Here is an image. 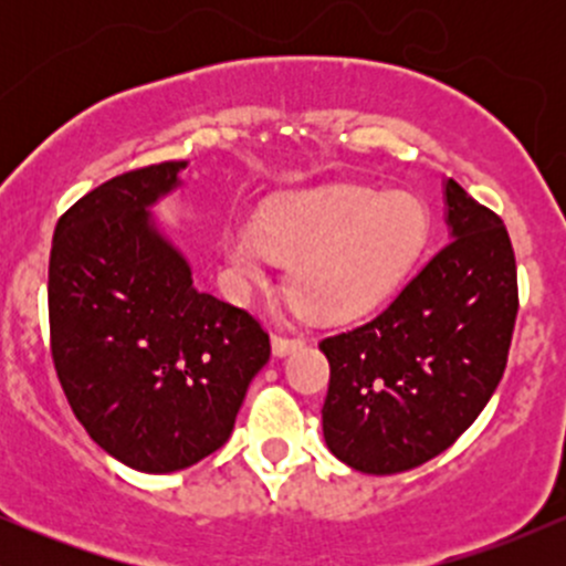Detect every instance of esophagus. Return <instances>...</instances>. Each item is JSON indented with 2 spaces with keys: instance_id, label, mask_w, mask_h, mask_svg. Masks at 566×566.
<instances>
[{
  "instance_id": "1",
  "label": "esophagus",
  "mask_w": 566,
  "mask_h": 566,
  "mask_svg": "<svg viewBox=\"0 0 566 566\" xmlns=\"http://www.w3.org/2000/svg\"><path fill=\"white\" fill-rule=\"evenodd\" d=\"M303 346L301 337H282V335H274L271 337V348H274L276 356H287L292 350H297Z\"/></svg>"
}]
</instances>
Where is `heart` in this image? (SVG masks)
Wrapping results in <instances>:
<instances>
[{
  "label": "heart",
  "instance_id": "b5f03b06",
  "mask_svg": "<svg viewBox=\"0 0 566 566\" xmlns=\"http://www.w3.org/2000/svg\"><path fill=\"white\" fill-rule=\"evenodd\" d=\"M428 239V210L409 193L333 186L274 201L258 223L229 233L226 255L261 284L274 261L287 292L314 319H346L380 303L409 274Z\"/></svg>",
  "mask_w": 566,
  "mask_h": 566
}]
</instances>
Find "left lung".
Wrapping results in <instances>:
<instances>
[{
	"label": "left lung",
	"mask_w": 566,
	"mask_h": 566,
	"mask_svg": "<svg viewBox=\"0 0 566 566\" xmlns=\"http://www.w3.org/2000/svg\"><path fill=\"white\" fill-rule=\"evenodd\" d=\"M447 242L375 319L324 337V441L361 473H401L458 441L509 361L518 311L503 220L444 184Z\"/></svg>",
	"instance_id": "8db88e82"
}]
</instances>
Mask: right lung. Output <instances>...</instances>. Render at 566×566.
I'll return each instance as SVG.
<instances>
[{
    "mask_svg": "<svg viewBox=\"0 0 566 566\" xmlns=\"http://www.w3.org/2000/svg\"><path fill=\"white\" fill-rule=\"evenodd\" d=\"M188 161L116 175L57 220L50 250V350L76 420L116 460L172 473L226 444L269 335L193 287L151 207Z\"/></svg>",
    "mask_w": 566,
    "mask_h": 566,
    "instance_id": "1",
    "label": "right lung"
}]
</instances>
